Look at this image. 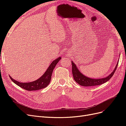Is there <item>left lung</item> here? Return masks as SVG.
<instances>
[{
  "label": "left lung",
  "mask_w": 126,
  "mask_h": 126,
  "mask_svg": "<svg viewBox=\"0 0 126 126\" xmlns=\"http://www.w3.org/2000/svg\"><path fill=\"white\" fill-rule=\"evenodd\" d=\"M71 64L72 73L75 81L81 86L85 87H90L100 85L102 84V83H104L108 81L112 77L114 73L115 72V71L116 70L118 64V63L117 64V65L116 66L115 69H114L113 72H112L111 74L109 75L108 77H107L105 78L97 79L90 78L82 75L81 72L78 70L77 67H76V65L73 63V62H71Z\"/></svg>",
  "instance_id": "1"
}]
</instances>
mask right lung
Segmentation results:
<instances>
[{
	"label": "right lung",
	"mask_w": 126,
	"mask_h": 126,
	"mask_svg": "<svg viewBox=\"0 0 126 126\" xmlns=\"http://www.w3.org/2000/svg\"><path fill=\"white\" fill-rule=\"evenodd\" d=\"M60 59L61 58L59 57L58 58L53 61L49 67L48 68L46 71L45 72V74L40 78L36 80V81L27 83L19 82V81L15 80L10 76H9V77L15 84H16L18 86H19L20 87L26 90L33 91L44 88L46 87L49 85L51 80L53 70H54L56 64L59 62V61Z\"/></svg>",
	"instance_id": "1"
}]
</instances>
